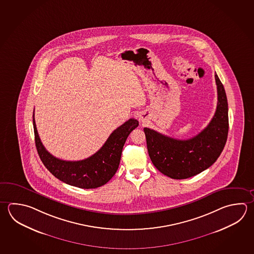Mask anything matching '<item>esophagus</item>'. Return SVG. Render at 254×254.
Here are the masks:
<instances>
[{"instance_id":"34e87169","label":"esophagus","mask_w":254,"mask_h":254,"mask_svg":"<svg viewBox=\"0 0 254 254\" xmlns=\"http://www.w3.org/2000/svg\"><path fill=\"white\" fill-rule=\"evenodd\" d=\"M140 120H144V118H143V117H140Z\"/></svg>"}]
</instances>
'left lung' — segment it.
Instances as JSON below:
<instances>
[{"label":"left lung","mask_w":254,"mask_h":254,"mask_svg":"<svg viewBox=\"0 0 254 254\" xmlns=\"http://www.w3.org/2000/svg\"><path fill=\"white\" fill-rule=\"evenodd\" d=\"M217 106L206 128L196 136L179 140L144 127L149 156L153 165L168 177L182 180L195 176L210 167L225 147L229 122L228 103L217 74Z\"/></svg>","instance_id":"obj_1"}]
</instances>
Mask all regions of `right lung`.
Masks as SVG:
<instances>
[{
  "label": "right lung",
  "instance_id": "1",
  "mask_svg": "<svg viewBox=\"0 0 254 254\" xmlns=\"http://www.w3.org/2000/svg\"><path fill=\"white\" fill-rule=\"evenodd\" d=\"M138 121L130 119L114 130L97 153L81 161H64L57 158L44 147L34 119L35 143L39 158L54 176L61 182L81 189L101 187L115 175L120 165L125 142Z\"/></svg>",
  "mask_w": 254,
  "mask_h": 254
}]
</instances>
